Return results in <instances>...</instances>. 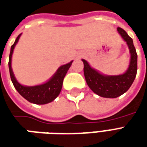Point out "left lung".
<instances>
[{
  "instance_id": "left-lung-1",
  "label": "left lung",
  "mask_w": 147,
  "mask_h": 147,
  "mask_svg": "<svg viewBox=\"0 0 147 147\" xmlns=\"http://www.w3.org/2000/svg\"><path fill=\"white\" fill-rule=\"evenodd\" d=\"M117 31L126 42L131 55L129 66L124 73L117 76L104 75L91 67L86 60H82L84 64V76L88 86L96 94L108 98H115L126 92L131 86L137 73V53L132 38L120 27H117Z\"/></svg>"
}]
</instances>
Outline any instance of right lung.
Segmentation results:
<instances>
[{
    "instance_id": "obj_1",
    "label": "right lung",
    "mask_w": 147,
    "mask_h": 147,
    "mask_svg": "<svg viewBox=\"0 0 147 147\" xmlns=\"http://www.w3.org/2000/svg\"><path fill=\"white\" fill-rule=\"evenodd\" d=\"M20 36L21 34L16 38L14 44L11 46V51L9 54L8 67H9L11 82L19 94L30 103H34L36 105H45L53 102L60 94L62 89L64 78L66 76V73L71 67L73 61L66 64L61 65L53 74V76L45 83L30 86L22 85L16 80L11 68V57H12L13 50L16 45L19 42Z\"/></svg>"
}]
</instances>
